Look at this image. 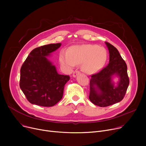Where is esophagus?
I'll return each mask as SVG.
<instances>
[{
	"mask_svg": "<svg viewBox=\"0 0 146 146\" xmlns=\"http://www.w3.org/2000/svg\"><path fill=\"white\" fill-rule=\"evenodd\" d=\"M80 73L79 71H78V70H76L73 72V76L74 78H76V76H77L78 74H79Z\"/></svg>",
	"mask_w": 146,
	"mask_h": 146,
	"instance_id": "esophagus-1",
	"label": "esophagus"
}]
</instances>
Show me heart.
Returning a JSON list of instances; mask_svg holds the SVG:
<instances>
[{
	"mask_svg": "<svg viewBox=\"0 0 146 146\" xmlns=\"http://www.w3.org/2000/svg\"><path fill=\"white\" fill-rule=\"evenodd\" d=\"M107 60V51L96 45L83 44L73 45L67 52L62 51L60 55L61 63L68 68L82 63V70L87 74L100 71Z\"/></svg>",
	"mask_w": 146,
	"mask_h": 146,
	"instance_id": "1",
	"label": "heart"
}]
</instances>
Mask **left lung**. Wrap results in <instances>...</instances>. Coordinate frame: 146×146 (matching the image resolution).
Masks as SVG:
<instances>
[{
  "label": "left lung",
  "mask_w": 146,
  "mask_h": 146,
  "mask_svg": "<svg viewBox=\"0 0 146 146\" xmlns=\"http://www.w3.org/2000/svg\"><path fill=\"white\" fill-rule=\"evenodd\" d=\"M110 53V63L99 73L92 75L90 80V101L95 105L108 106L122 100L129 85L127 66L118 50L105 42ZM119 78L117 86L112 79Z\"/></svg>",
  "instance_id": "obj_1"
}]
</instances>
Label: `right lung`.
<instances>
[{"mask_svg": "<svg viewBox=\"0 0 146 146\" xmlns=\"http://www.w3.org/2000/svg\"><path fill=\"white\" fill-rule=\"evenodd\" d=\"M61 44H50L34 49L21 68L19 86L32 104L52 106L63 97L69 76L58 73L56 66L47 57Z\"/></svg>", "mask_w": 146, "mask_h": 146, "instance_id": "obj_1", "label": "right lung"}]
</instances>
